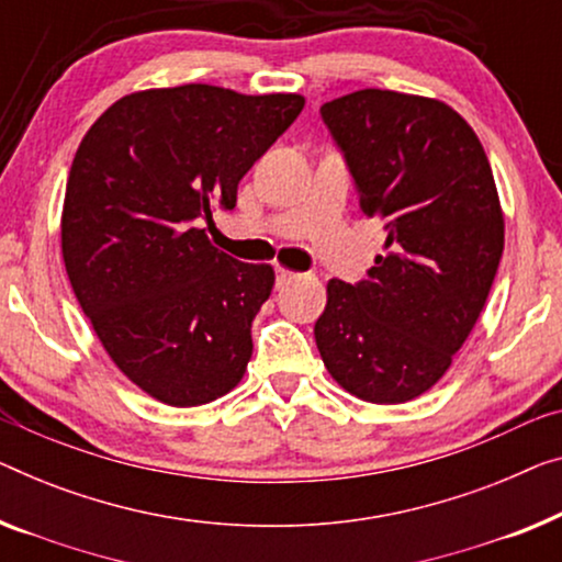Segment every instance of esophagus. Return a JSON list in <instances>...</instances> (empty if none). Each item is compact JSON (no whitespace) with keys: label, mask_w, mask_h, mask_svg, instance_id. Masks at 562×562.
<instances>
[{"label":"esophagus","mask_w":562,"mask_h":562,"mask_svg":"<svg viewBox=\"0 0 562 562\" xmlns=\"http://www.w3.org/2000/svg\"><path fill=\"white\" fill-rule=\"evenodd\" d=\"M303 278V274H297V272H290V270H284V267H278V284L282 288V284H290V282H295V280H300Z\"/></svg>","instance_id":"obj_1"}]
</instances>
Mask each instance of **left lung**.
<instances>
[{
	"instance_id": "left-lung-1",
	"label": "left lung",
	"mask_w": 562,
	"mask_h": 562,
	"mask_svg": "<svg viewBox=\"0 0 562 562\" xmlns=\"http://www.w3.org/2000/svg\"><path fill=\"white\" fill-rule=\"evenodd\" d=\"M386 252L366 280L328 282L315 342L371 404L429 391L472 333L505 249L495 176L462 115L434 98L366 88L321 108Z\"/></svg>"
}]
</instances>
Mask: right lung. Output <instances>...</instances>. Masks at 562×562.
Returning a JSON list of instances; mask_svg holds the SVG:
<instances>
[{"label":"right lung","instance_id":"right-lung-1","mask_svg":"<svg viewBox=\"0 0 562 562\" xmlns=\"http://www.w3.org/2000/svg\"><path fill=\"white\" fill-rule=\"evenodd\" d=\"M303 105L201 82L140 90L80 140L60 224L67 278L111 361L161 404H209L247 371L274 270L220 252L206 229Z\"/></svg>","mask_w":562,"mask_h":562}]
</instances>
